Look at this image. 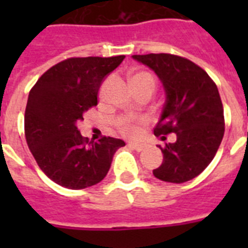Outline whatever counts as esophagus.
<instances>
[{
	"label": "esophagus",
	"mask_w": 248,
	"mask_h": 248,
	"mask_svg": "<svg viewBox=\"0 0 248 248\" xmlns=\"http://www.w3.org/2000/svg\"><path fill=\"white\" fill-rule=\"evenodd\" d=\"M128 147L132 148V149H135L138 152H141L145 148V144L141 143H128Z\"/></svg>",
	"instance_id": "obj_1"
}]
</instances>
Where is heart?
Listing matches in <instances>:
<instances>
[{"label": "heart", "instance_id": "b5f03b06", "mask_svg": "<svg viewBox=\"0 0 248 248\" xmlns=\"http://www.w3.org/2000/svg\"><path fill=\"white\" fill-rule=\"evenodd\" d=\"M144 81H148V82H152L155 85L153 76L151 73H148V72H139L132 77V83L144 82ZM114 124H116V127L118 128V131L122 135L127 136V138H135V136L139 135L140 127L144 124H147V118H144V117L136 118V117L121 116L116 118Z\"/></svg>", "mask_w": 248, "mask_h": 248}]
</instances>
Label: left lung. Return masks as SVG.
Instances as JSON below:
<instances>
[{"label":"left lung","instance_id":"1","mask_svg":"<svg viewBox=\"0 0 248 248\" xmlns=\"http://www.w3.org/2000/svg\"><path fill=\"white\" fill-rule=\"evenodd\" d=\"M132 58L152 68L165 86L166 103L155 135L163 140L171 132L176 135L175 143L159 147L163 162L153 175L176 184L192 180L214 159L225 131L217 86L204 69L183 56L148 54Z\"/></svg>","mask_w":248,"mask_h":248}]
</instances>
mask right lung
<instances>
[{"label": "right lung", "instance_id": "1", "mask_svg": "<svg viewBox=\"0 0 248 248\" xmlns=\"http://www.w3.org/2000/svg\"><path fill=\"white\" fill-rule=\"evenodd\" d=\"M124 55L69 58L45 72L29 91L24 114L25 140L37 165L56 184L83 189L100 183L124 141L82 138L77 124L97 105L103 79Z\"/></svg>", "mask_w": 248, "mask_h": 248}]
</instances>
